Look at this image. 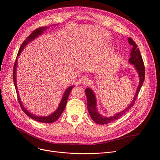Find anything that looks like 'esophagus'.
Returning <instances> with one entry per match:
<instances>
[{
    "label": "esophagus",
    "mask_w": 160,
    "mask_h": 160,
    "mask_svg": "<svg viewBox=\"0 0 160 160\" xmlns=\"http://www.w3.org/2000/svg\"><path fill=\"white\" fill-rule=\"evenodd\" d=\"M89 82H90V80H89V79H88V78H82V79L81 83H82V85H88V84L89 83Z\"/></svg>",
    "instance_id": "1"
}]
</instances>
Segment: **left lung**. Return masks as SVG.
<instances>
[{"instance_id": "1", "label": "left lung", "mask_w": 160, "mask_h": 160, "mask_svg": "<svg viewBox=\"0 0 160 160\" xmlns=\"http://www.w3.org/2000/svg\"><path fill=\"white\" fill-rule=\"evenodd\" d=\"M128 41L129 43L132 47L131 52V58L129 59V62L135 67L139 77V84L137 89L135 97H134L133 100L131 102V104L128 106V107L125 108V110L114 114L113 116L107 118L102 116V115L98 112V110L97 108V98H96L95 94L92 89H91L90 88H87L85 89V94L87 98V109L92 119L95 123H97L98 124L104 125L110 123L112 122V121L117 120L118 119L122 116L125 112L128 111L130 108H131L134 106V104H135V102L137 98L140 88L142 86L145 78V68L142 56L135 41L130 37L128 39Z\"/></svg>"}]
</instances>
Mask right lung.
<instances>
[{
  "instance_id": "add662e5",
  "label": "right lung",
  "mask_w": 160,
  "mask_h": 160,
  "mask_svg": "<svg viewBox=\"0 0 160 160\" xmlns=\"http://www.w3.org/2000/svg\"><path fill=\"white\" fill-rule=\"evenodd\" d=\"M48 28V27H41V28H37L34 31L32 32V33L30 34V35L28 36L27 39L23 42V43L22 44V45L20 48V50H19V51H18L17 58H16V62H15V63H14V66L13 80H14V86H15V88H16V92H17V96H18L19 103H20L21 108L22 109V110L24 112V113L26 114L28 116L31 118V119L39 121V122L46 123H53V122H54V121H56L61 116V114L63 112V110H64V108L66 106V103H67V100H68V97H69V94L70 92H71L72 89L75 86H70L68 88H67V89L65 91L64 93H63L62 98V100L60 102V104H59L58 108H57L55 112H54L52 113H51L50 115H49V116H35V115L31 113V112H29L26 109V108H25L23 106V103L22 102L21 99L20 98V95H19L18 87H17V84H16V72H17L18 56H20V54L22 52L23 49L25 47V46H26L29 42H30L31 41L35 39L36 38H37L39 35H41L42 33H43L44 31Z\"/></svg>"
}]
</instances>
